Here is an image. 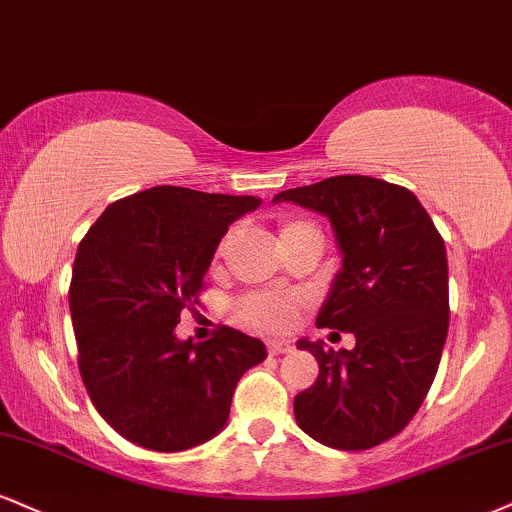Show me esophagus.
I'll use <instances>...</instances> for the list:
<instances>
[{"label": "esophagus", "instance_id": "34e87169", "mask_svg": "<svg viewBox=\"0 0 512 512\" xmlns=\"http://www.w3.org/2000/svg\"><path fill=\"white\" fill-rule=\"evenodd\" d=\"M287 351H292V344L285 342V339H270L268 342V353H273V356H280V353Z\"/></svg>", "mask_w": 512, "mask_h": 512}]
</instances>
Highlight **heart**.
I'll return each mask as SVG.
<instances>
[{
  "instance_id": "heart-1",
  "label": "heart",
  "mask_w": 512,
  "mask_h": 512,
  "mask_svg": "<svg viewBox=\"0 0 512 512\" xmlns=\"http://www.w3.org/2000/svg\"><path fill=\"white\" fill-rule=\"evenodd\" d=\"M306 230H315V227L311 223H306V220H282L280 244L289 242V239H294ZM225 244L227 242L220 244L218 254H223ZM299 308V299L275 292H254L239 301V315H242V320H246V323L254 327H261V330H285V327H289L296 320Z\"/></svg>"
}]
</instances>
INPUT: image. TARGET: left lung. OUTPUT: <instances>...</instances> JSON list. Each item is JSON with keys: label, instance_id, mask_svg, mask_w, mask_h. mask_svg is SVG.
I'll use <instances>...</instances> for the list:
<instances>
[{"label": "left lung", "instance_id": "obj_1", "mask_svg": "<svg viewBox=\"0 0 512 512\" xmlns=\"http://www.w3.org/2000/svg\"><path fill=\"white\" fill-rule=\"evenodd\" d=\"M273 201L330 218L342 270L315 325L356 337L351 351L296 342L320 372L294 396V418L332 449L380 446L418 413L437 375L449 332L444 239L410 189L368 175L285 189Z\"/></svg>", "mask_w": 512, "mask_h": 512}]
</instances>
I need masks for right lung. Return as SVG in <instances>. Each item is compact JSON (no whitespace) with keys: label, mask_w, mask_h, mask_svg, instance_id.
Masks as SVG:
<instances>
[{"label":"right lung","mask_w":512,"mask_h":512,"mask_svg":"<svg viewBox=\"0 0 512 512\" xmlns=\"http://www.w3.org/2000/svg\"><path fill=\"white\" fill-rule=\"evenodd\" d=\"M256 197L151 187L113 201L82 237L68 304L87 394L121 437L173 453L223 430L239 377L266 344L220 327L180 342L182 308L199 304L227 227Z\"/></svg>","instance_id":"right-lung-1"}]
</instances>
